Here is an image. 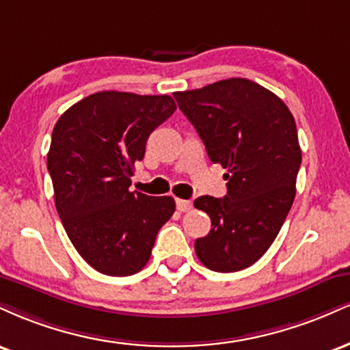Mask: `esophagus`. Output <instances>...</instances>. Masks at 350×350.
<instances>
[{"label":"esophagus","mask_w":350,"mask_h":350,"mask_svg":"<svg viewBox=\"0 0 350 350\" xmlns=\"http://www.w3.org/2000/svg\"><path fill=\"white\" fill-rule=\"evenodd\" d=\"M176 207L179 212H189L192 208V202L186 199H176Z\"/></svg>","instance_id":"obj_1"}]
</instances>
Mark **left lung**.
Segmentation results:
<instances>
[{
  "label": "left lung",
  "mask_w": 350,
  "mask_h": 350,
  "mask_svg": "<svg viewBox=\"0 0 350 350\" xmlns=\"http://www.w3.org/2000/svg\"><path fill=\"white\" fill-rule=\"evenodd\" d=\"M179 110L227 174L226 198L200 196L194 206L212 228L194 243L208 270L248 268L275 242L296 196L298 131L280 97L248 79H227L174 92Z\"/></svg>",
  "instance_id": "8db88e82"
}]
</instances>
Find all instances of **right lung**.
Segmentation results:
<instances>
[{
	"instance_id": "obj_1",
	"label": "right lung",
	"mask_w": 350,
	"mask_h": 350,
	"mask_svg": "<svg viewBox=\"0 0 350 350\" xmlns=\"http://www.w3.org/2000/svg\"><path fill=\"white\" fill-rule=\"evenodd\" d=\"M174 110L170 95L108 90L80 100L55 123L47 152L55 208L75 250L103 275L142 270L174 214L170 196L130 191L148 136Z\"/></svg>"
}]
</instances>
